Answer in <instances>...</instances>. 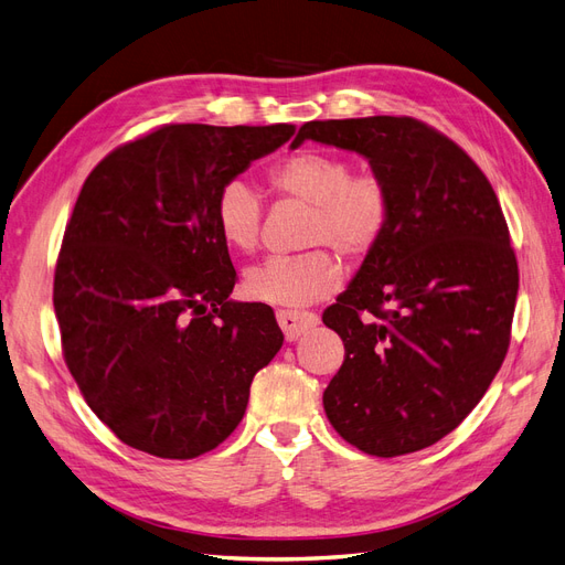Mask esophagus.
I'll list each match as a JSON object with an SVG mask.
<instances>
[{
    "mask_svg": "<svg viewBox=\"0 0 565 565\" xmlns=\"http://www.w3.org/2000/svg\"><path fill=\"white\" fill-rule=\"evenodd\" d=\"M278 324L285 332L287 341L299 339L303 332H309L318 324L316 313H303V311H278Z\"/></svg>",
    "mask_w": 565,
    "mask_h": 565,
    "instance_id": "34e87169",
    "label": "esophagus"
}]
</instances>
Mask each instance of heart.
<instances>
[{
	"mask_svg": "<svg viewBox=\"0 0 565 565\" xmlns=\"http://www.w3.org/2000/svg\"><path fill=\"white\" fill-rule=\"evenodd\" d=\"M268 185L280 198L309 204L301 245L316 249L249 268L245 287L259 301L301 309L330 297L341 285V262L335 254L349 264H363L391 231L393 193L388 181L377 172H353V162L337 152H292L268 169ZM262 218V198L249 183L231 179L221 185L214 221L231 249L252 254L259 247Z\"/></svg>",
	"mask_w": 565,
	"mask_h": 565,
	"instance_id": "heart-1",
	"label": "heart"
}]
</instances>
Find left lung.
Wrapping results in <instances>:
<instances>
[{
	"mask_svg": "<svg viewBox=\"0 0 565 565\" xmlns=\"http://www.w3.org/2000/svg\"><path fill=\"white\" fill-rule=\"evenodd\" d=\"M306 139L355 150L393 193V224L322 322L344 363L322 393L334 431L374 457L434 446L483 398L511 339L519 264L490 181L415 117L306 122Z\"/></svg>",
	"mask_w": 565,
	"mask_h": 565,
	"instance_id": "8db88e82",
	"label": "left lung"
}]
</instances>
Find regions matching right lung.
Here are the masks:
<instances>
[{"label": "right lung", "mask_w": 565, "mask_h": 565, "mask_svg": "<svg viewBox=\"0 0 565 565\" xmlns=\"http://www.w3.org/2000/svg\"><path fill=\"white\" fill-rule=\"evenodd\" d=\"M295 125H164L115 148L65 226L54 309L65 365L108 429L193 459L241 424L254 374L282 347L266 303L228 295L235 268L214 202Z\"/></svg>", "instance_id": "add662e5"}]
</instances>
